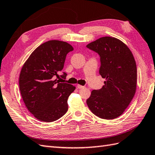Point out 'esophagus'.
<instances>
[{
	"instance_id": "1",
	"label": "esophagus",
	"mask_w": 155,
	"mask_h": 155,
	"mask_svg": "<svg viewBox=\"0 0 155 155\" xmlns=\"http://www.w3.org/2000/svg\"><path fill=\"white\" fill-rule=\"evenodd\" d=\"M77 88H79V89H81V88H84L85 86H82V85H80V84H77Z\"/></svg>"
}]
</instances>
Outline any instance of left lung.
I'll list each match as a JSON object with an SVG mask.
<instances>
[{
  "label": "left lung",
  "mask_w": 155,
  "mask_h": 155,
  "mask_svg": "<svg viewBox=\"0 0 155 155\" xmlns=\"http://www.w3.org/2000/svg\"><path fill=\"white\" fill-rule=\"evenodd\" d=\"M86 47L100 57L99 73L106 79L100 90H94L86 100L92 112L112 120L123 114L135 94L137 66L130 49L120 39L102 37Z\"/></svg>",
  "instance_id": "1"
}]
</instances>
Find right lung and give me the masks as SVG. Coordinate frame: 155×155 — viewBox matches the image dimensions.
I'll return each mask as SVG.
<instances>
[{
	"instance_id": "right-lung-1",
	"label": "right lung",
	"mask_w": 155,
	"mask_h": 155,
	"mask_svg": "<svg viewBox=\"0 0 155 155\" xmlns=\"http://www.w3.org/2000/svg\"><path fill=\"white\" fill-rule=\"evenodd\" d=\"M73 48L63 41L50 40L31 53L21 68L19 87L27 109L38 120L52 122L68 110L67 100L75 86L59 83L67 54ZM67 74L61 77L64 78Z\"/></svg>"
}]
</instances>
